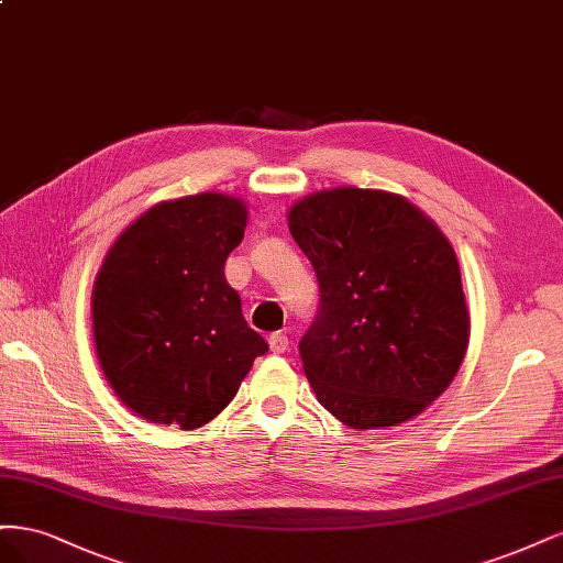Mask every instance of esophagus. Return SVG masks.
<instances>
[{"label": "esophagus", "instance_id": "34e87169", "mask_svg": "<svg viewBox=\"0 0 563 563\" xmlns=\"http://www.w3.org/2000/svg\"><path fill=\"white\" fill-rule=\"evenodd\" d=\"M268 346H271V351L280 355V353H285L289 349V339L283 332H276V334L268 336Z\"/></svg>", "mask_w": 563, "mask_h": 563}]
</instances>
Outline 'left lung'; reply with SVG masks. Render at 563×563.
Here are the masks:
<instances>
[{
  "label": "left lung",
  "mask_w": 563,
  "mask_h": 563,
  "mask_svg": "<svg viewBox=\"0 0 563 563\" xmlns=\"http://www.w3.org/2000/svg\"><path fill=\"white\" fill-rule=\"evenodd\" d=\"M287 224L320 287L299 343L318 402L355 430L413 419L449 388L470 339L446 235L405 196L357 187L301 198Z\"/></svg>",
  "instance_id": "obj_1"
}]
</instances>
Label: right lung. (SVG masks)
Masks as SVG:
<instances>
[{
	"label": "right lung",
	"instance_id": "obj_1",
	"mask_svg": "<svg viewBox=\"0 0 563 563\" xmlns=\"http://www.w3.org/2000/svg\"><path fill=\"white\" fill-rule=\"evenodd\" d=\"M245 224L241 198L206 191L156 203L107 252L93 285L96 351L144 421L206 426L268 351L224 278Z\"/></svg>",
	"mask_w": 563,
	"mask_h": 563
}]
</instances>
